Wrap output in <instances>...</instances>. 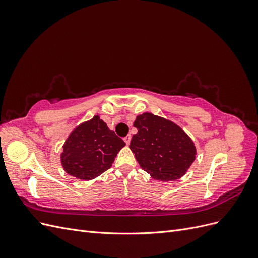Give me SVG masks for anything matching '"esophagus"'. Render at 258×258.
<instances>
[{
	"instance_id": "esophagus-1",
	"label": "esophagus",
	"mask_w": 258,
	"mask_h": 258,
	"mask_svg": "<svg viewBox=\"0 0 258 258\" xmlns=\"http://www.w3.org/2000/svg\"><path fill=\"white\" fill-rule=\"evenodd\" d=\"M130 140H131V137H130V135H128L127 137H124V138H123V141L126 142V144H127V145L130 143Z\"/></svg>"
}]
</instances>
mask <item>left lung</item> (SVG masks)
<instances>
[{"label":"left lung","mask_w":258,"mask_h":258,"mask_svg":"<svg viewBox=\"0 0 258 258\" xmlns=\"http://www.w3.org/2000/svg\"><path fill=\"white\" fill-rule=\"evenodd\" d=\"M134 126L138 132L129 147L139 165L153 178L174 181L187 172L197 153L182 128L152 113L139 115Z\"/></svg>","instance_id":"obj_1"}]
</instances>
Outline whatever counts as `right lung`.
I'll use <instances>...</instances> for the list:
<instances>
[{"mask_svg": "<svg viewBox=\"0 0 258 258\" xmlns=\"http://www.w3.org/2000/svg\"><path fill=\"white\" fill-rule=\"evenodd\" d=\"M124 145L126 143L96 115L68 137L61 154L62 167L68 174L89 181L112 167L117 153Z\"/></svg>", "mask_w": 258, "mask_h": 258, "instance_id": "add662e5", "label": "right lung"}]
</instances>
